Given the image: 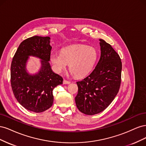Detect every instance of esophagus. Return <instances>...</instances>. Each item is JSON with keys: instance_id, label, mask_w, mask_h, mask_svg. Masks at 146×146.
Here are the masks:
<instances>
[{"instance_id": "1", "label": "esophagus", "mask_w": 146, "mask_h": 146, "mask_svg": "<svg viewBox=\"0 0 146 146\" xmlns=\"http://www.w3.org/2000/svg\"><path fill=\"white\" fill-rule=\"evenodd\" d=\"M70 82L69 81H68L66 80H63V84H65V85H69V84H70Z\"/></svg>"}]
</instances>
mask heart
Wrapping results in <instances>:
<instances>
[{
    "label": "heart",
    "instance_id": "obj_1",
    "mask_svg": "<svg viewBox=\"0 0 146 146\" xmlns=\"http://www.w3.org/2000/svg\"><path fill=\"white\" fill-rule=\"evenodd\" d=\"M98 52L91 46L75 44L63 48L61 53L52 52L50 59L55 71L62 72L68 64L69 70L77 77L86 76L93 69Z\"/></svg>",
    "mask_w": 146,
    "mask_h": 146
}]
</instances>
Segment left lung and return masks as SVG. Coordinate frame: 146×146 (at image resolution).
Listing matches in <instances>:
<instances>
[{
	"label": "left lung",
	"instance_id": "obj_1",
	"mask_svg": "<svg viewBox=\"0 0 146 146\" xmlns=\"http://www.w3.org/2000/svg\"><path fill=\"white\" fill-rule=\"evenodd\" d=\"M101 54L92 72L77 82V108L87 115L103 111L117 94L121 82L122 62L111 46L99 39Z\"/></svg>",
	"mask_w": 146,
	"mask_h": 146
}]
</instances>
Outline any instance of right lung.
I'll return each mask as SVG.
<instances>
[{
	"label": "right lung",
	"mask_w": 146,
	"mask_h": 146,
	"mask_svg": "<svg viewBox=\"0 0 146 146\" xmlns=\"http://www.w3.org/2000/svg\"><path fill=\"white\" fill-rule=\"evenodd\" d=\"M50 38L34 36L22 42L13 56L11 65V85L18 102L30 111L41 113L54 102L53 90L63 79L52 71L50 63ZM30 56L41 59V68L30 74L26 64Z\"/></svg>",
	"instance_id": "1"
}]
</instances>
